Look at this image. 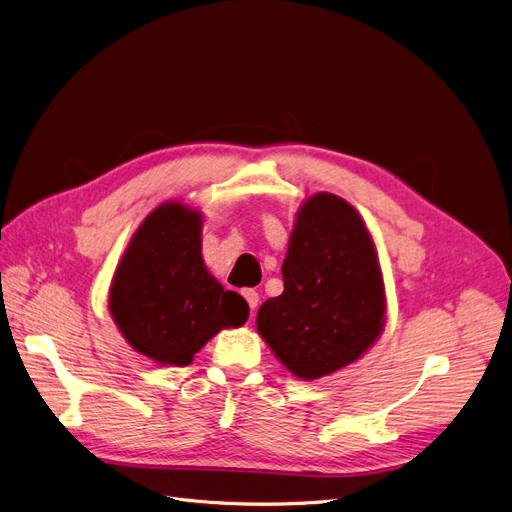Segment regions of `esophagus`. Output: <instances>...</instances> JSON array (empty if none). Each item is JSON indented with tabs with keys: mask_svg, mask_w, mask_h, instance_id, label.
<instances>
[{
	"mask_svg": "<svg viewBox=\"0 0 512 512\" xmlns=\"http://www.w3.org/2000/svg\"><path fill=\"white\" fill-rule=\"evenodd\" d=\"M242 295L246 297V302H248L250 310L254 312V310L258 308V302H260V295H258V291H254V289H244V291H242Z\"/></svg>",
	"mask_w": 512,
	"mask_h": 512,
	"instance_id": "esophagus-1",
	"label": "esophagus"
}]
</instances>
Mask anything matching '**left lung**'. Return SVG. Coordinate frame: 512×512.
Instances as JSON below:
<instances>
[{"instance_id":"obj_1","label":"left lung","mask_w":512,"mask_h":512,"mask_svg":"<svg viewBox=\"0 0 512 512\" xmlns=\"http://www.w3.org/2000/svg\"><path fill=\"white\" fill-rule=\"evenodd\" d=\"M283 281V293L260 306L256 328L299 380L343 370L382 335L386 295L378 252L347 200L318 192L299 206Z\"/></svg>"}]
</instances>
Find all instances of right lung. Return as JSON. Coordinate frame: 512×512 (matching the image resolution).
I'll use <instances>...</instances> for the list:
<instances>
[{"mask_svg": "<svg viewBox=\"0 0 512 512\" xmlns=\"http://www.w3.org/2000/svg\"><path fill=\"white\" fill-rule=\"evenodd\" d=\"M109 312L134 351L159 366H188L221 328L248 320L246 299L225 291L202 260V213L163 202L119 260Z\"/></svg>", "mask_w": 512, "mask_h": 512, "instance_id": "add662e5", "label": "right lung"}]
</instances>
